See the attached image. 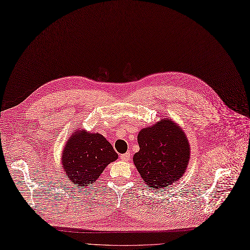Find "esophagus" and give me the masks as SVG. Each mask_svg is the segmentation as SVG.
Wrapping results in <instances>:
<instances>
[{"mask_svg": "<svg viewBox=\"0 0 250 250\" xmlns=\"http://www.w3.org/2000/svg\"><path fill=\"white\" fill-rule=\"evenodd\" d=\"M130 155H131V154L128 153V152L120 154V160L124 161V162H128V160H130Z\"/></svg>", "mask_w": 250, "mask_h": 250, "instance_id": "obj_1", "label": "esophagus"}]
</instances>
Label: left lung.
Listing matches in <instances>:
<instances>
[{
    "label": "left lung",
    "instance_id": "left-lung-1",
    "mask_svg": "<svg viewBox=\"0 0 250 250\" xmlns=\"http://www.w3.org/2000/svg\"><path fill=\"white\" fill-rule=\"evenodd\" d=\"M140 150L133 156L135 167L152 188H164L186 173L190 159L188 140L181 127L168 118L138 134Z\"/></svg>",
    "mask_w": 250,
    "mask_h": 250
}]
</instances>
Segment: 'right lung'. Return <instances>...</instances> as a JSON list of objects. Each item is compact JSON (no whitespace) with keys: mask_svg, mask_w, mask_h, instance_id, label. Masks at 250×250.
I'll list each match as a JSON object with an SVG mask.
<instances>
[{"mask_svg":"<svg viewBox=\"0 0 250 250\" xmlns=\"http://www.w3.org/2000/svg\"><path fill=\"white\" fill-rule=\"evenodd\" d=\"M117 158L112 145L104 136L77 128L64 146L62 167L74 186L88 187Z\"/></svg>","mask_w":250,"mask_h":250,"instance_id":"obj_1","label":"right lung"}]
</instances>
